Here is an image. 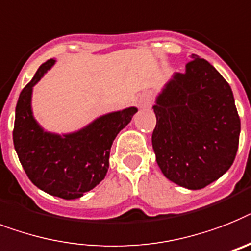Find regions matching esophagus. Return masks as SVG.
I'll return each instance as SVG.
<instances>
[{"mask_svg": "<svg viewBox=\"0 0 251 251\" xmlns=\"http://www.w3.org/2000/svg\"><path fill=\"white\" fill-rule=\"evenodd\" d=\"M138 106L140 107H150L151 106V96L149 93H144L138 100Z\"/></svg>", "mask_w": 251, "mask_h": 251, "instance_id": "esophagus-1", "label": "esophagus"}]
</instances>
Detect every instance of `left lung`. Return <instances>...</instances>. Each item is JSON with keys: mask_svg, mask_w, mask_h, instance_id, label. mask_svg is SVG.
<instances>
[{"mask_svg": "<svg viewBox=\"0 0 251 251\" xmlns=\"http://www.w3.org/2000/svg\"><path fill=\"white\" fill-rule=\"evenodd\" d=\"M152 148L163 175L199 190L228 171L239 149L233 93L214 66L196 55L175 74L154 105Z\"/></svg>", "mask_w": 251, "mask_h": 251, "instance_id": "8db88e82", "label": "left lung"}]
</instances>
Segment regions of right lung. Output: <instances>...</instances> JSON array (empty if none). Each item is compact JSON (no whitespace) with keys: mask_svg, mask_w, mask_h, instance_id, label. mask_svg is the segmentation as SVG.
Listing matches in <instances>:
<instances>
[{"mask_svg":"<svg viewBox=\"0 0 251 251\" xmlns=\"http://www.w3.org/2000/svg\"><path fill=\"white\" fill-rule=\"evenodd\" d=\"M55 63L47 60L20 92L12 130L19 160L33 185L57 198L78 199L102 181L109 168L114 138L130 122L137 107L100 117L72 134L45 132L33 118V86Z\"/></svg>","mask_w":251,"mask_h":251,"instance_id":"right-lung-1","label":"right lung"}]
</instances>
